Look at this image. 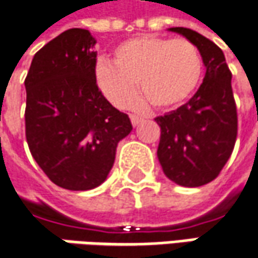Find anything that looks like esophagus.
<instances>
[{"mask_svg":"<svg viewBox=\"0 0 258 258\" xmlns=\"http://www.w3.org/2000/svg\"><path fill=\"white\" fill-rule=\"evenodd\" d=\"M130 118H131V122H133V125H139L141 121H143V117H140V115H136V114H131V115H130Z\"/></svg>","mask_w":258,"mask_h":258,"instance_id":"1","label":"esophagus"}]
</instances>
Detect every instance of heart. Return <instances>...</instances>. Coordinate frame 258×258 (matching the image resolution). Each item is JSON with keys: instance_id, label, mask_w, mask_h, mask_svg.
<instances>
[{"instance_id": "heart-1", "label": "heart", "mask_w": 258, "mask_h": 258, "mask_svg": "<svg viewBox=\"0 0 258 258\" xmlns=\"http://www.w3.org/2000/svg\"><path fill=\"white\" fill-rule=\"evenodd\" d=\"M204 75V59L195 43L143 34L122 41L114 62L99 60L95 79L102 94L115 107H130L139 82L140 94L154 108L167 109L195 94Z\"/></svg>"}]
</instances>
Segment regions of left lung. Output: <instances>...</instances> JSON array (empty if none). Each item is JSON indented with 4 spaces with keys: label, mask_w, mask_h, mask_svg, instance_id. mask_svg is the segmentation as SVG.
<instances>
[{
    "label": "left lung",
    "mask_w": 258,
    "mask_h": 258,
    "mask_svg": "<svg viewBox=\"0 0 258 258\" xmlns=\"http://www.w3.org/2000/svg\"><path fill=\"white\" fill-rule=\"evenodd\" d=\"M195 43L207 73L196 94L174 111L154 118L160 127L157 157L164 174L186 187L212 182L228 162L238 130L231 73L218 46L190 28L173 27Z\"/></svg>",
    "instance_id": "1"
}]
</instances>
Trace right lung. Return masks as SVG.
<instances>
[{
    "label": "right lung",
    "mask_w": 258,
    "mask_h": 258,
    "mask_svg": "<svg viewBox=\"0 0 258 258\" xmlns=\"http://www.w3.org/2000/svg\"><path fill=\"white\" fill-rule=\"evenodd\" d=\"M95 39L71 28L43 46L26 76V139L40 169L69 190L99 186L115 160L119 140L133 130L95 79Z\"/></svg>",
    "instance_id": "obj_1"
}]
</instances>
